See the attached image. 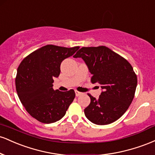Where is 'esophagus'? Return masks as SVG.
<instances>
[{"label": "esophagus", "instance_id": "obj_1", "mask_svg": "<svg viewBox=\"0 0 155 155\" xmlns=\"http://www.w3.org/2000/svg\"><path fill=\"white\" fill-rule=\"evenodd\" d=\"M75 93H76V97H79V96H80V95H82V94H83L82 92L77 91V90H76V91H75Z\"/></svg>", "mask_w": 155, "mask_h": 155}]
</instances>
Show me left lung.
<instances>
[{"instance_id": "8db88e82", "label": "left lung", "mask_w": 155, "mask_h": 155, "mask_svg": "<svg viewBox=\"0 0 155 155\" xmlns=\"http://www.w3.org/2000/svg\"><path fill=\"white\" fill-rule=\"evenodd\" d=\"M74 58H81L92 74L91 82L101 85L99 98L89 94L85 116L96 124H111L125 113L135 96L137 76L130 63L105 46L82 47Z\"/></svg>"}]
</instances>
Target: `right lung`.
Returning <instances> with one entry per match:
<instances>
[{"label":"right lung","mask_w":155,"mask_h":155,"mask_svg":"<svg viewBox=\"0 0 155 155\" xmlns=\"http://www.w3.org/2000/svg\"><path fill=\"white\" fill-rule=\"evenodd\" d=\"M79 47L44 46L25 58L17 68L16 90L28 113L42 123L63 118L75 97V92L54 90V78L60 73V64Z\"/></svg>","instance_id":"1"}]
</instances>
